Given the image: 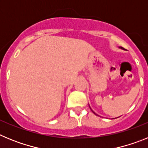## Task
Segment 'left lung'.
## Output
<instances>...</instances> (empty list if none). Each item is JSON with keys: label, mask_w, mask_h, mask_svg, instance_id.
Returning <instances> with one entry per match:
<instances>
[{"label": "left lung", "mask_w": 148, "mask_h": 148, "mask_svg": "<svg viewBox=\"0 0 148 148\" xmlns=\"http://www.w3.org/2000/svg\"><path fill=\"white\" fill-rule=\"evenodd\" d=\"M119 48H121V49H123V48L122 47H120ZM90 109H91V108H90ZM91 110H92V109H91ZM92 113H94V114H95V115H97V114H96V113H95V112H93V111H92ZM97 116H98V115H97Z\"/></svg>", "instance_id": "1"}]
</instances>
